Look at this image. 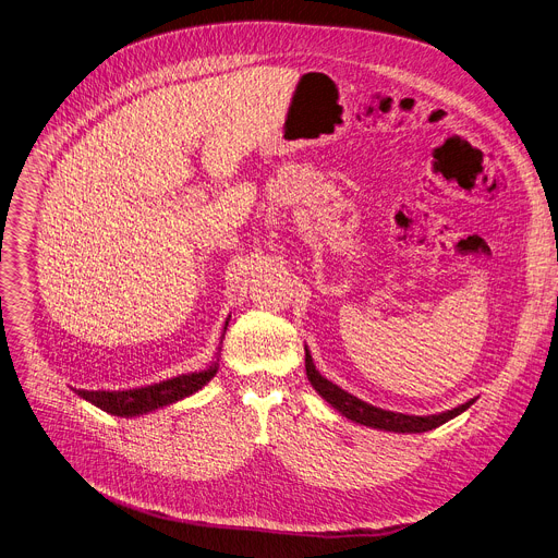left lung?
<instances>
[{"mask_svg": "<svg viewBox=\"0 0 558 558\" xmlns=\"http://www.w3.org/2000/svg\"><path fill=\"white\" fill-rule=\"evenodd\" d=\"M305 369H307V378L310 383L314 385V389L331 404V408H336L342 416H347L349 421L353 423H361V425H367V427H374V429H387V432H402V434H421V432H429L447 421H451L453 416L463 414L470 404H461V408H456L451 412H445V414H438V416H408V414H396V412H387V410H380V408H374V404H367L365 400L356 398L347 393L344 389H340L338 385L329 383L327 378H323L318 374V369L314 367V361L310 356V351L305 353Z\"/></svg>", "mask_w": 558, "mask_h": 558, "instance_id": "8db88e82", "label": "left lung"}]
</instances>
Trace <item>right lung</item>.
Segmentation results:
<instances>
[{
	"mask_svg": "<svg viewBox=\"0 0 558 558\" xmlns=\"http://www.w3.org/2000/svg\"><path fill=\"white\" fill-rule=\"evenodd\" d=\"M216 372H218V367L214 365L205 372L182 374L171 380H162L158 385H148V387H137V389H126V391L77 389V393L82 398H86L88 402H93L95 408H99L102 412H109L116 416H137V414L154 412L158 408H167V404L191 396L193 391L205 387L216 376Z\"/></svg>",
	"mask_w": 558,
	"mask_h": 558,
	"instance_id": "obj_1",
	"label": "right lung"
}]
</instances>
